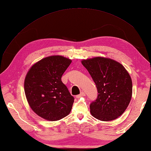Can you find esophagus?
<instances>
[{
	"label": "esophagus",
	"instance_id": "obj_1",
	"mask_svg": "<svg viewBox=\"0 0 151 151\" xmlns=\"http://www.w3.org/2000/svg\"><path fill=\"white\" fill-rule=\"evenodd\" d=\"M86 95V93H85L84 92V91H82L81 93V94L80 95H76V98H80V97H84V96Z\"/></svg>",
	"mask_w": 151,
	"mask_h": 151
}]
</instances>
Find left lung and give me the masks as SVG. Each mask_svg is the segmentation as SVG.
<instances>
[{
    "instance_id": "left-lung-1",
    "label": "left lung",
    "mask_w": 151,
    "mask_h": 151,
    "mask_svg": "<svg viewBox=\"0 0 151 151\" xmlns=\"http://www.w3.org/2000/svg\"><path fill=\"white\" fill-rule=\"evenodd\" d=\"M97 88V99L90 104L93 117L102 121H113L124 113L132 95L129 73L117 61L95 57L82 60Z\"/></svg>"
}]
</instances>
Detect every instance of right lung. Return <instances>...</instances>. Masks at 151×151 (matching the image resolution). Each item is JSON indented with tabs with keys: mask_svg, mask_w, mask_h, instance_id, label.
<instances>
[{
	"mask_svg": "<svg viewBox=\"0 0 151 151\" xmlns=\"http://www.w3.org/2000/svg\"><path fill=\"white\" fill-rule=\"evenodd\" d=\"M71 62L62 56H48L34 63L25 76L24 88L28 103L44 119L60 120L71 111L74 97L61 81Z\"/></svg>",
	"mask_w": 151,
	"mask_h": 151,
	"instance_id": "obj_1",
	"label": "right lung"
}]
</instances>
